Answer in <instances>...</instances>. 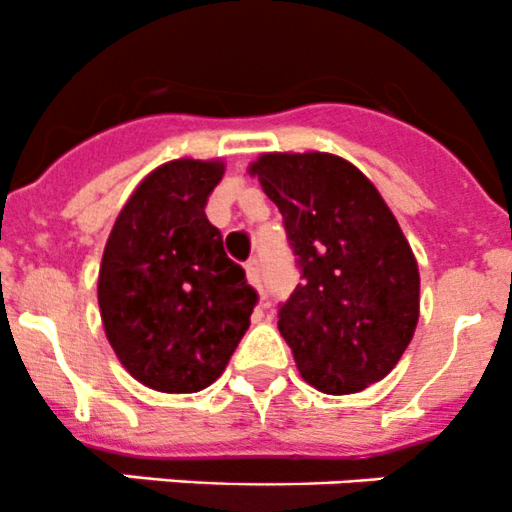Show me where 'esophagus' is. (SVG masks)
Masks as SVG:
<instances>
[{"mask_svg":"<svg viewBox=\"0 0 512 512\" xmlns=\"http://www.w3.org/2000/svg\"><path fill=\"white\" fill-rule=\"evenodd\" d=\"M246 278H249L251 286L261 288L263 273H261V261H258V258H251V261L246 263Z\"/></svg>","mask_w":512,"mask_h":512,"instance_id":"34e87169","label":"esophagus"}]
</instances>
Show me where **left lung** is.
I'll return each instance as SVG.
<instances>
[{"label":"left lung","mask_w":512,"mask_h":512,"mask_svg":"<svg viewBox=\"0 0 512 512\" xmlns=\"http://www.w3.org/2000/svg\"><path fill=\"white\" fill-rule=\"evenodd\" d=\"M249 174L278 206L301 278L278 331L303 381L348 396L396 368L421 316V276L396 216L361 169L326 151H271Z\"/></svg>","instance_id":"8db88e82"}]
</instances>
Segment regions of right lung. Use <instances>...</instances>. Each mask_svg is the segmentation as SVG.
Masks as SVG:
<instances>
[{
	"label": "right lung",
	"mask_w": 512,
	"mask_h": 512,
	"mask_svg": "<svg viewBox=\"0 0 512 512\" xmlns=\"http://www.w3.org/2000/svg\"><path fill=\"white\" fill-rule=\"evenodd\" d=\"M221 159H174L144 176L106 239L101 323L121 366L161 393H196L229 366L256 291L204 214Z\"/></svg>",
	"instance_id": "obj_1"
}]
</instances>
